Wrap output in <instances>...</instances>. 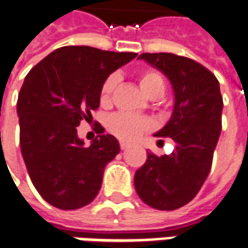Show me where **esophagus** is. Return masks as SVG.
<instances>
[{
  "label": "esophagus",
  "mask_w": 248,
  "mask_h": 248,
  "mask_svg": "<svg viewBox=\"0 0 248 248\" xmlns=\"http://www.w3.org/2000/svg\"><path fill=\"white\" fill-rule=\"evenodd\" d=\"M119 145H121V149H122V150H126V149L130 146V143H127V142H124V141L119 142Z\"/></svg>",
  "instance_id": "34e87169"
}]
</instances>
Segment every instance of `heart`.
Masks as SVG:
<instances>
[{
    "mask_svg": "<svg viewBox=\"0 0 248 248\" xmlns=\"http://www.w3.org/2000/svg\"><path fill=\"white\" fill-rule=\"evenodd\" d=\"M118 76L112 74L102 84L100 102L103 105L110 103L112 94L115 91V87L118 84ZM138 82H140V87H141L142 93L146 95L148 98H160L165 91L164 78L157 71H143V72L140 74ZM107 126H108V130L111 131L112 134H115L122 140L133 141V140H136V138L141 136L143 131L150 129L153 126V124H152L150 119L145 118V117H137V115L127 114V112H117V114H114L108 118Z\"/></svg>",
    "mask_w": 248,
    "mask_h": 248,
    "instance_id": "b5f03b06",
    "label": "heart"
}]
</instances>
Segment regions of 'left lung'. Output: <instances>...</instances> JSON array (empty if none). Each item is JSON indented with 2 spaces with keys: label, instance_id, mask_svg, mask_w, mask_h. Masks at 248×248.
<instances>
[{
  "label": "left lung",
  "instance_id": "obj_1",
  "mask_svg": "<svg viewBox=\"0 0 248 248\" xmlns=\"http://www.w3.org/2000/svg\"><path fill=\"white\" fill-rule=\"evenodd\" d=\"M168 78L173 88V111L155 137L174 142L170 154L148 152L146 162L134 176L138 196L152 208L172 211L196 196L212 165L221 131L223 98L215 75L192 59L173 53H142Z\"/></svg>",
  "mask_w": 248,
  "mask_h": 248
}]
</instances>
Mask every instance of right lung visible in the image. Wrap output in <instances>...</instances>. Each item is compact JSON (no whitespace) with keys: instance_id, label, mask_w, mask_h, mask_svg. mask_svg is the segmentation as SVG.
Instances as JSON below:
<instances>
[{"instance_id":"add662e5","label":"right lung","mask_w":248,"mask_h":248,"mask_svg":"<svg viewBox=\"0 0 248 248\" xmlns=\"http://www.w3.org/2000/svg\"><path fill=\"white\" fill-rule=\"evenodd\" d=\"M67 46L36 64L24 80L17 115L20 146L28 174L41 197L60 209H78L94 200L105 166L119 153V142L99 131L90 146L76 127L100 103V88L110 74L136 58Z\"/></svg>"}]
</instances>
